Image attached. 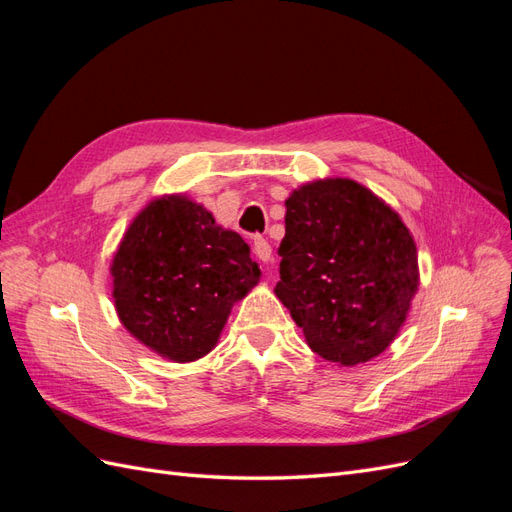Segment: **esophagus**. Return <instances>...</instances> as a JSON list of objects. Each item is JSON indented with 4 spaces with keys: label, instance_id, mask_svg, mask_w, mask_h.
Instances as JSON below:
<instances>
[{
    "label": "esophagus",
    "instance_id": "obj_1",
    "mask_svg": "<svg viewBox=\"0 0 512 512\" xmlns=\"http://www.w3.org/2000/svg\"><path fill=\"white\" fill-rule=\"evenodd\" d=\"M254 254H256V258H258L260 262H265V265H269V262H271V254H273L269 241L262 239V237H256V239H254Z\"/></svg>",
    "mask_w": 512,
    "mask_h": 512
}]
</instances>
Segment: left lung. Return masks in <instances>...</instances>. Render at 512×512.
<instances>
[{
	"label": "left lung",
	"instance_id": "left-lung-1",
	"mask_svg": "<svg viewBox=\"0 0 512 512\" xmlns=\"http://www.w3.org/2000/svg\"><path fill=\"white\" fill-rule=\"evenodd\" d=\"M280 256L273 292L318 356L354 367L393 344L418 292V256L380 196L346 177L299 185Z\"/></svg>",
	"mask_w": 512,
	"mask_h": 512
}]
</instances>
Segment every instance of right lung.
I'll list each match as a JSON object with an SVG mask.
<instances>
[{
	"label": "right lung",
	"mask_w": 512,
	"mask_h": 512,
	"mask_svg": "<svg viewBox=\"0 0 512 512\" xmlns=\"http://www.w3.org/2000/svg\"><path fill=\"white\" fill-rule=\"evenodd\" d=\"M115 312L143 346L173 363L203 359L232 305L258 282V262L235 230L188 194L149 200L111 262Z\"/></svg>",
	"instance_id": "obj_1"
}]
</instances>
